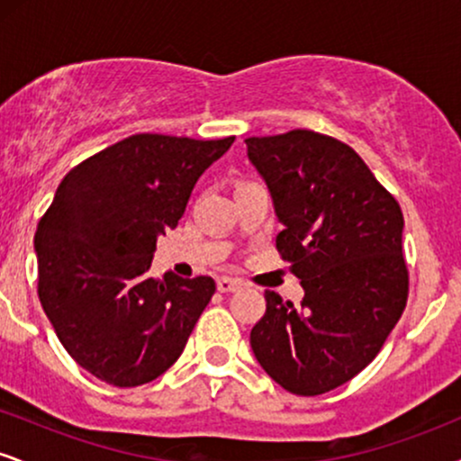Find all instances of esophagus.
Instances as JSON below:
<instances>
[{
  "mask_svg": "<svg viewBox=\"0 0 461 461\" xmlns=\"http://www.w3.org/2000/svg\"><path fill=\"white\" fill-rule=\"evenodd\" d=\"M216 288H219V293H236V290L242 288V282L234 277H219L216 279Z\"/></svg>",
  "mask_w": 461,
  "mask_h": 461,
  "instance_id": "esophagus-1",
  "label": "esophagus"
}]
</instances>
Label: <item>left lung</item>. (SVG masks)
<instances>
[{"label": "left lung", "instance_id": "obj_1", "mask_svg": "<svg viewBox=\"0 0 461 461\" xmlns=\"http://www.w3.org/2000/svg\"><path fill=\"white\" fill-rule=\"evenodd\" d=\"M245 142L284 225L275 245L305 290L299 305L264 293L251 348L288 393H330L373 362L403 314V212L362 158L331 136L293 130Z\"/></svg>", "mask_w": 461, "mask_h": 461}]
</instances>
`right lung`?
Returning <instances> with one entry per match:
<instances>
[{
  "label": "right lung",
  "instance_id": "1",
  "mask_svg": "<svg viewBox=\"0 0 461 461\" xmlns=\"http://www.w3.org/2000/svg\"><path fill=\"white\" fill-rule=\"evenodd\" d=\"M234 136L134 134L67 173L34 236L39 299L58 340L116 388L160 377L212 299V277H149L158 236L176 230L201 173Z\"/></svg>",
  "mask_w": 461,
  "mask_h": 461
}]
</instances>
